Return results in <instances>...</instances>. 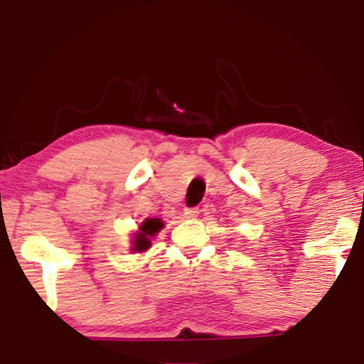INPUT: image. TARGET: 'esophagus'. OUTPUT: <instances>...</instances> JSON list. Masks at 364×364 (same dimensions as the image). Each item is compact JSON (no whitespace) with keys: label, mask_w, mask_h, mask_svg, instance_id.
<instances>
[{"label":"esophagus","mask_w":364,"mask_h":364,"mask_svg":"<svg viewBox=\"0 0 364 364\" xmlns=\"http://www.w3.org/2000/svg\"><path fill=\"white\" fill-rule=\"evenodd\" d=\"M183 215H186V218H196L198 215V208L197 207L187 208V210L183 212Z\"/></svg>","instance_id":"esophagus-1"}]
</instances>
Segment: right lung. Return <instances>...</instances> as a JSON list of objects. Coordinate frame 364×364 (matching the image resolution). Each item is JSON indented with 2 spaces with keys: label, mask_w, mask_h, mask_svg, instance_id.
Returning <instances> with one entry per match:
<instances>
[{
  "label": "right lung",
  "mask_w": 364,
  "mask_h": 364,
  "mask_svg": "<svg viewBox=\"0 0 364 364\" xmlns=\"http://www.w3.org/2000/svg\"><path fill=\"white\" fill-rule=\"evenodd\" d=\"M164 227L162 220L159 218H146L139 227V232L134 235V245L132 252H144L151 247V237L156 235V233Z\"/></svg>",
  "instance_id": "obj_1"
}]
</instances>
